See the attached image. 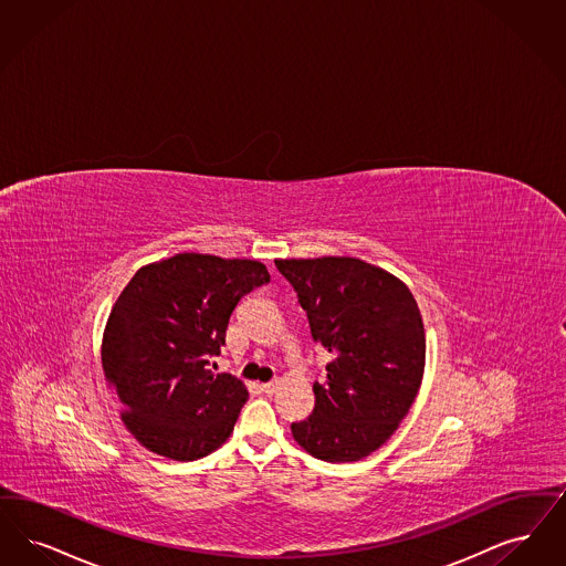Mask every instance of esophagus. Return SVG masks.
Masks as SVG:
<instances>
[{"instance_id":"1","label":"esophagus","mask_w":566,"mask_h":566,"mask_svg":"<svg viewBox=\"0 0 566 566\" xmlns=\"http://www.w3.org/2000/svg\"><path fill=\"white\" fill-rule=\"evenodd\" d=\"M279 385H281V380H271V382H266V385H262V391L266 395L276 394V389H279Z\"/></svg>"}]
</instances>
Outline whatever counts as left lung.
Here are the masks:
<instances>
[{"label": "left lung", "instance_id": "obj_1", "mask_svg": "<svg viewBox=\"0 0 566 566\" xmlns=\"http://www.w3.org/2000/svg\"><path fill=\"white\" fill-rule=\"evenodd\" d=\"M294 285L313 340L332 361L313 385L315 410L292 424L308 454L350 463L387 442L417 399L424 325L408 285L359 258L274 260Z\"/></svg>", "mask_w": 566, "mask_h": 566}]
</instances>
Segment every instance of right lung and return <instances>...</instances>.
<instances>
[{
  "label": "right lung",
  "instance_id": "right-lung-1",
  "mask_svg": "<svg viewBox=\"0 0 566 566\" xmlns=\"http://www.w3.org/2000/svg\"><path fill=\"white\" fill-rule=\"evenodd\" d=\"M271 281L258 260L177 253L135 272L105 323L101 366L133 438L154 454L197 461L226 442L247 387L213 374L243 295Z\"/></svg>",
  "mask_w": 566,
  "mask_h": 566
}]
</instances>
